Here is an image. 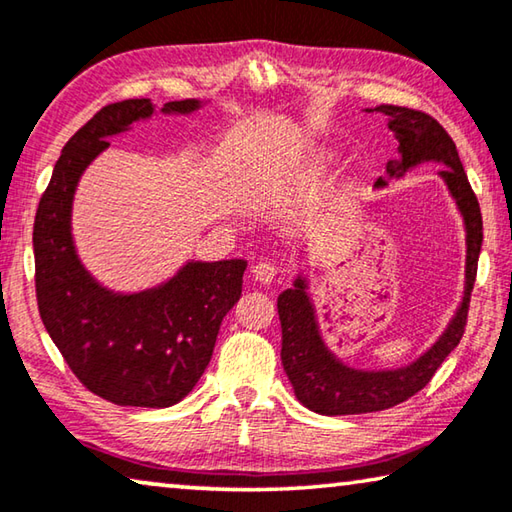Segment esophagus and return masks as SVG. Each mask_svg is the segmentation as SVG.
I'll return each mask as SVG.
<instances>
[{
    "label": "esophagus",
    "mask_w": 512,
    "mask_h": 512,
    "mask_svg": "<svg viewBox=\"0 0 512 512\" xmlns=\"http://www.w3.org/2000/svg\"><path fill=\"white\" fill-rule=\"evenodd\" d=\"M275 275H277V268L271 262H259L253 266V277L257 282L268 284V282H273Z\"/></svg>",
    "instance_id": "34e87169"
}]
</instances>
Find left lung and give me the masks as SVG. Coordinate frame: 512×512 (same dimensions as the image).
Here are the masks:
<instances>
[{
  "label": "left lung",
  "instance_id": "1",
  "mask_svg": "<svg viewBox=\"0 0 512 512\" xmlns=\"http://www.w3.org/2000/svg\"><path fill=\"white\" fill-rule=\"evenodd\" d=\"M379 112L391 119L388 128L400 140V158L388 162V173H397L413 167L422 160H438L447 167L440 171L449 192L456 198L467 230V271H465V298L456 311L447 332L440 341L409 368L386 372H359L345 368L325 348L318 334L314 309L309 305L302 280L296 289H287L277 298V314L282 323V366L293 384V393L307 409L323 415H357L391 409L420 393L436 375L449 352L463 339L467 325V307L476 280V266L483 241L481 207L472 192L470 180L458 158L456 144L436 119L422 110L404 106H379ZM384 185V180H377Z\"/></svg>",
  "mask_w": 512,
  "mask_h": 512
}]
</instances>
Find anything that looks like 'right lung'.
Wrapping results in <instances>:
<instances>
[{
  "label": "right lung",
  "mask_w": 512,
  "mask_h": 512,
  "mask_svg": "<svg viewBox=\"0 0 512 512\" xmlns=\"http://www.w3.org/2000/svg\"><path fill=\"white\" fill-rule=\"evenodd\" d=\"M198 101H171L189 112ZM146 99L103 106L69 142L33 221L36 298L51 341L90 393L119 406L162 409L183 400L212 359L221 320L244 287L246 259L187 264L140 296H112L83 271L69 237V207L81 171L115 135L149 117Z\"/></svg>",
  "instance_id": "obj_1"
}]
</instances>
